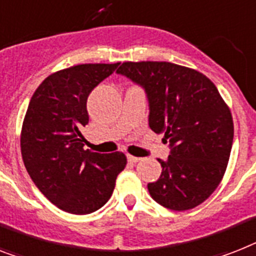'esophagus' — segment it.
I'll list each match as a JSON object with an SVG mask.
<instances>
[{
	"label": "esophagus",
	"mask_w": 256,
	"mask_h": 256,
	"mask_svg": "<svg viewBox=\"0 0 256 256\" xmlns=\"http://www.w3.org/2000/svg\"><path fill=\"white\" fill-rule=\"evenodd\" d=\"M128 162H132V163H136V162L140 160V158L132 156V155H128Z\"/></svg>",
	"instance_id": "obj_1"
}]
</instances>
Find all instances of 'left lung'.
<instances>
[{"instance_id": "obj_1", "label": "left lung", "mask_w": 256, "mask_h": 256, "mask_svg": "<svg viewBox=\"0 0 256 256\" xmlns=\"http://www.w3.org/2000/svg\"><path fill=\"white\" fill-rule=\"evenodd\" d=\"M117 74L140 85L148 124L164 134L171 152L162 175L148 182L154 200L171 210H189L214 192L225 175L234 136L229 106L205 74L168 62H124Z\"/></svg>"}]
</instances>
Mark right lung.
<instances>
[{
  "label": "right lung",
  "instance_id": "add662e5",
  "mask_svg": "<svg viewBox=\"0 0 256 256\" xmlns=\"http://www.w3.org/2000/svg\"><path fill=\"white\" fill-rule=\"evenodd\" d=\"M114 64H78L44 78L32 94L20 132V152L31 180L54 205L89 214L112 196L126 167L124 152L84 150L89 93L117 70Z\"/></svg>",
  "mask_w": 256,
  "mask_h": 256
}]
</instances>
